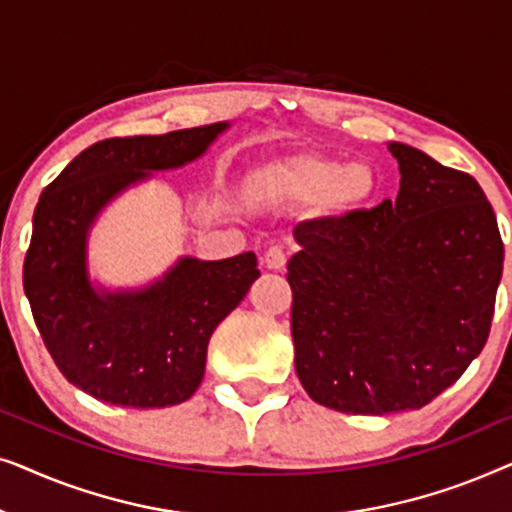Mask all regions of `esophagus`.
Returning <instances> with one entry per match:
<instances>
[{
  "label": "esophagus",
  "instance_id": "esophagus-1",
  "mask_svg": "<svg viewBox=\"0 0 512 512\" xmlns=\"http://www.w3.org/2000/svg\"><path fill=\"white\" fill-rule=\"evenodd\" d=\"M263 263L268 270H284L286 268V254L282 247H270L265 251L263 256Z\"/></svg>",
  "mask_w": 512,
  "mask_h": 512
}]
</instances>
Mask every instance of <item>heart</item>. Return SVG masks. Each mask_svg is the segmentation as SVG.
Instances as JSON below:
<instances>
[{
	"label": "heart",
	"instance_id": "heart-1",
	"mask_svg": "<svg viewBox=\"0 0 512 512\" xmlns=\"http://www.w3.org/2000/svg\"><path fill=\"white\" fill-rule=\"evenodd\" d=\"M375 188V174L366 163L291 156L258 167L251 177V193L258 202L279 205H317L324 200L333 209L363 205Z\"/></svg>",
	"mask_w": 512,
	"mask_h": 512
}]
</instances>
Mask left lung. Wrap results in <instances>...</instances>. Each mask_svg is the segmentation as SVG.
<instances>
[{"label":"left lung","instance_id":"left-lung-1","mask_svg":"<svg viewBox=\"0 0 512 512\" xmlns=\"http://www.w3.org/2000/svg\"><path fill=\"white\" fill-rule=\"evenodd\" d=\"M396 200L293 228L296 373L312 401L352 415L419 410L485 347L503 242L471 174L408 144Z\"/></svg>","mask_w":512,"mask_h":512}]
</instances>
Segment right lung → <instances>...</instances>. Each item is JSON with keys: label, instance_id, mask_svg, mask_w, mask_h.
I'll use <instances>...</instances> for the list:
<instances>
[{"label": "right lung", "instance_id": "1", "mask_svg": "<svg viewBox=\"0 0 512 512\" xmlns=\"http://www.w3.org/2000/svg\"><path fill=\"white\" fill-rule=\"evenodd\" d=\"M228 123L114 137L81 151L41 193L23 265L25 296L55 366L74 387L123 408L188 401L205 375L214 328L261 275L256 254L184 256L144 289H97L88 233L97 214L151 172L200 158Z\"/></svg>", "mask_w": 512, "mask_h": 512}]
</instances>
